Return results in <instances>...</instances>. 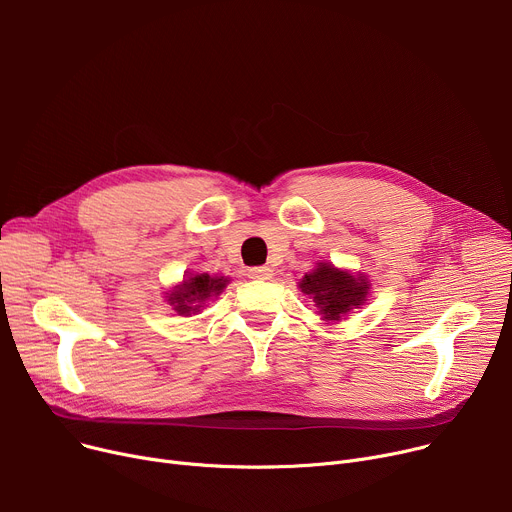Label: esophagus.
Returning a JSON list of instances; mask_svg holds the SVG:
<instances>
[{
    "label": "esophagus",
    "mask_w": 512,
    "mask_h": 512,
    "mask_svg": "<svg viewBox=\"0 0 512 512\" xmlns=\"http://www.w3.org/2000/svg\"><path fill=\"white\" fill-rule=\"evenodd\" d=\"M271 276H274V269L267 267V265L249 269V278H251V280H271Z\"/></svg>",
    "instance_id": "1"
}]
</instances>
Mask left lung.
Masks as SVG:
<instances>
[{
	"label": "left lung",
	"mask_w": 512,
	"mask_h": 512,
	"mask_svg": "<svg viewBox=\"0 0 512 512\" xmlns=\"http://www.w3.org/2000/svg\"><path fill=\"white\" fill-rule=\"evenodd\" d=\"M300 290L313 296V302L323 315V321H342L350 311L360 309L368 296V278L364 274H350L331 263H317L300 282Z\"/></svg>",
	"instance_id": "left-lung-1"
}]
</instances>
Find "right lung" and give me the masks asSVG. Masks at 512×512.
Masks as SVG:
<instances>
[{
  "mask_svg": "<svg viewBox=\"0 0 512 512\" xmlns=\"http://www.w3.org/2000/svg\"><path fill=\"white\" fill-rule=\"evenodd\" d=\"M230 280L226 276H210V274H195L183 280V284L175 286L166 292V300L181 317H191L201 311L206 300L218 296Z\"/></svg>",
  "mask_w": 512,
  "mask_h": 512,
  "instance_id": "right-lung-1",
  "label": "right lung"
}]
</instances>
